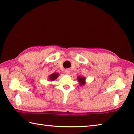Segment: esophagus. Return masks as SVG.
I'll return each mask as SVG.
<instances>
[{
	"label": "esophagus",
	"instance_id": "obj_1",
	"mask_svg": "<svg viewBox=\"0 0 134 134\" xmlns=\"http://www.w3.org/2000/svg\"><path fill=\"white\" fill-rule=\"evenodd\" d=\"M65 74H67V75H69L70 74V70H69V69H66L65 70Z\"/></svg>",
	"mask_w": 134,
	"mask_h": 134
}]
</instances>
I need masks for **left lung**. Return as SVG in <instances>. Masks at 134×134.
<instances>
[{"instance_id":"obj_1","label":"left lung","mask_w":134,"mask_h":134,"mask_svg":"<svg viewBox=\"0 0 134 134\" xmlns=\"http://www.w3.org/2000/svg\"><path fill=\"white\" fill-rule=\"evenodd\" d=\"M78 81L79 82V84H80L81 86L82 85H85V77H81V76H78Z\"/></svg>"}]
</instances>
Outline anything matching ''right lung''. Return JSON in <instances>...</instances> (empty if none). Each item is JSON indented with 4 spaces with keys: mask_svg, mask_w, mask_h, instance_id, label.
Returning <instances> with one entry per match:
<instances>
[{
    "mask_svg": "<svg viewBox=\"0 0 134 134\" xmlns=\"http://www.w3.org/2000/svg\"><path fill=\"white\" fill-rule=\"evenodd\" d=\"M59 74L58 73H56V72H55V73H53L52 74L50 75L49 76V79L50 81H54L56 79H57V78L59 76Z\"/></svg>",
    "mask_w": 134,
    "mask_h": 134,
    "instance_id": "right-lung-1",
    "label": "right lung"
}]
</instances>
